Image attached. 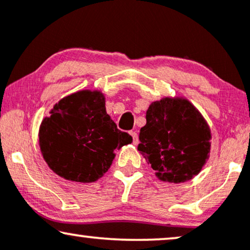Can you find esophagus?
Instances as JSON below:
<instances>
[{
  "mask_svg": "<svg viewBox=\"0 0 250 250\" xmlns=\"http://www.w3.org/2000/svg\"><path fill=\"white\" fill-rule=\"evenodd\" d=\"M129 134H131L132 139H133V145H138V143H139L138 133H136V132H131V133H129Z\"/></svg>",
  "mask_w": 250,
  "mask_h": 250,
  "instance_id": "esophagus-1",
  "label": "esophagus"
}]
</instances>
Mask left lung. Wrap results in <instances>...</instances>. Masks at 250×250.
<instances>
[{
	"label": "left lung",
	"mask_w": 250,
	"mask_h": 250,
	"mask_svg": "<svg viewBox=\"0 0 250 250\" xmlns=\"http://www.w3.org/2000/svg\"><path fill=\"white\" fill-rule=\"evenodd\" d=\"M140 129L138 150L157 179L183 183L200 173L209 158L210 128L201 112L186 98L153 101Z\"/></svg>",
	"instance_id": "obj_1"
}]
</instances>
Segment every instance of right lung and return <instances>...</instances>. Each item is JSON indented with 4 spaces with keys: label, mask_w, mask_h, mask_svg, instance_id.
Masks as SVG:
<instances>
[{
    "label": "right lung",
    "mask_w": 250,
    "mask_h": 250,
    "mask_svg": "<svg viewBox=\"0 0 250 250\" xmlns=\"http://www.w3.org/2000/svg\"><path fill=\"white\" fill-rule=\"evenodd\" d=\"M105 110L104 94L81 90L51 109L40 125L39 143L50 169L64 180L92 183L104 175L116 150L132 143Z\"/></svg>",
    "instance_id": "obj_1"
}]
</instances>
